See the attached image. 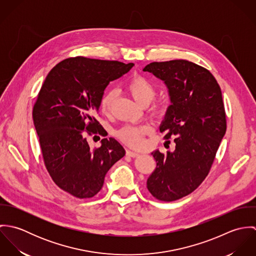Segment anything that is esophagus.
<instances>
[{
	"instance_id": "1",
	"label": "esophagus",
	"mask_w": 256,
	"mask_h": 256,
	"mask_svg": "<svg viewBox=\"0 0 256 256\" xmlns=\"http://www.w3.org/2000/svg\"><path fill=\"white\" fill-rule=\"evenodd\" d=\"M126 154H127V156H132V158H136V156H139V152H134V150H126Z\"/></svg>"
}]
</instances>
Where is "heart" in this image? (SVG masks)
<instances>
[{
  "instance_id": "obj_1",
  "label": "heart",
  "mask_w": 256,
  "mask_h": 256,
  "mask_svg": "<svg viewBox=\"0 0 256 256\" xmlns=\"http://www.w3.org/2000/svg\"><path fill=\"white\" fill-rule=\"evenodd\" d=\"M126 88L133 96V98L143 106H148L154 100L156 94V86L146 78L140 74L132 76L128 80ZM115 90H108L102 96L100 102V108L104 114L110 113L112 104L115 100ZM152 110L154 113L158 114L162 111V106L160 104H156ZM148 130V128L146 126L125 125L117 131L116 135L127 145L141 146L143 144V136L146 134Z\"/></svg>"
}]
</instances>
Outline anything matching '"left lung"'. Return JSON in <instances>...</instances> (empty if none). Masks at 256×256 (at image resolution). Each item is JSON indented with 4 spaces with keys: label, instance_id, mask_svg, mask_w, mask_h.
Segmentation results:
<instances>
[{
    "label": "left lung",
    "instance_id": "obj_1",
    "mask_svg": "<svg viewBox=\"0 0 256 256\" xmlns=\"http://www.w3.org/2000/svg\"><path fill=\"white\" fill-rule=\"evenodd\" d=\"M144 71L168 88L172 104L160 132L176 143L174 152H152L156 168L146 187L158 200L172 202L193 192L211 170L226 130L222 92L212 74L187 60L152 62Z\"/></svg>",
    "mask_w": 256,
    "mask_h": 256
}]
</instances>
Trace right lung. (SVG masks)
<instances>
[{"mask_svg": "<svg viewBox=\"0 0 256 256\" xmlns=\"http://www.w3.org/2000/svg\"><path fill=\"white\" fill-rule=\"evenodd\" d=\"M133 66L71 57L49 72L37 94L32 117L44 164L55 184L74 197L96 195L110 168L125 156L115 139L104 138L92 150L86 136L108 135L96 119L100 100L110 82Z\"/></svg>", "mask_w": 256, "mask_h": 256, "instance_id": "add662e5", "label": "right lung"}]
</instances>
